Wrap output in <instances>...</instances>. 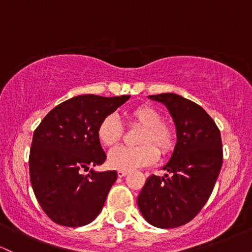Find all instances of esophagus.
<instances>
[{"instance_id": "esophagus-1", "label": "esophagus", "mask_w": 252, "mask_h": 252, "mask_svg": "<svg viewBox=\"0 0 252 252\" xmlns=\"http://www.w3.org/2000/svg\"><path fill=\"white\" fill-rule=\"evenodd\" d=\"M126 175H128V171H122V170L117 171V176L120 177V178H122V177H126Z\"/></svg>"}]
</instances>
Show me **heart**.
<instances>
[{"label":"heart","instance_id":"heart-1","mask_svg":"<svg viewBox=\"0 0 252 252\" xmlns=\"http://www.w3.org/2000/svg\"><path fill=\"white\" fill-rule=\"evenodd\" d=\"M129 120L142 126L137 139L140 146H118L113 148L107 158L110 167L122 171L136 170L157 161V148L161 154L170 153L175 148V131L167 124L162 123L161 113L154 107L140 105L129 112ZM96 136L101 145L112 147L123 136V126L116 116L109 115L99 123Z\"/></svg>","mask_w":252,"mask_h":252}]
</instances>
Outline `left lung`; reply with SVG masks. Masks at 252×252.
<instances>
[{
	"label": "left lung",
	"instance_id": "8db88e82",
	"mask_svg": "<svg viewBox=\"0 0 252 252\" xmlns=\"http://www.w3.org/2000/svg\"><path fill=\"white\" fill-rule=\"evenodd\" d=\"M167 107L176 124L177 142L162 167L168 175L149 176L137 197L151 225L173 228L192 220L208 201L222 165L219 128L200 105L175 93L149 95Z\"/></svg>",
	"mask_w": 252,
	"mask_h": 252
}]
</instances>
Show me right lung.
I'll return each mask as SVG.
<instances>
[{
	"instance_id": "add662e5",
	"label": "right lung",
	"mask_w": 252,
	"mask_h": 252,
	"mask_svg": "<svg viewBox=\"0 0 252 252\" xmlns=\"http://www.w3.org/2000/svg\"><path fill=\"white\" fill-rule=\"evenodd\" d=\"M129 98L74 96L52 109L34 130L30 178L38 203L54 222L79 227L101 212L117 172L91 170L84 176L81 171L105 161L96 129Z\"/></svg>"
}]
</instances>
